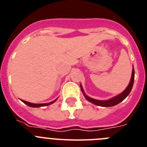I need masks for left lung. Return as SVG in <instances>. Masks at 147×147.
<instances>
[{
	"label": "left lung",
	"instance_id": "1",
	"mask_svg": "<svg viewBox=\"0 0 147 147\" xmlns=\"http://www.w3.org/2000/svg\"><path fill=\"white\" fill-rule=\"evenodd\" d=\"M134 78H135V71L134 68H132V77H131L130 82H129V85L127 87L124 91L122 92L121 94L118 95L117 96H115L114 98H110L109 100H106V101H100V100H96L93 99V98H90V97L88 96L87 95H85V93H84V90L82 89V87L81 86V90L84 93V96L86 98V99L88 101H89L90 102L96 105H98V106H102V107H112L114 105H118L119 103H120L121 102H122L126 97L129 94L131 90H132V86H133V83H134Z\"/></svg>",
	"mask_w": 147,
	"mask_h": 147
}]
</instances>
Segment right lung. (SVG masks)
Instances as JSON below:
<instances>
[{"label": "right lung", "mask_w": 147, "mask_h": 147, "mask_svg": "<svg viewBox=\"0 0 147 147\" xmlns=\"http://www.w3.org/2000/svg\"><path fill=\"white\" fill-rule=\"evenodd\" d=\"M56 100H54V102H49V103H46V104H33V103H30V102H26V101H24V100H22V102L23 103H25L26 105H27L29 107H44V106H48V105H51L52 103H54L55 102Z\"/></svg>", "instance_id": "1"}]
</instances>
